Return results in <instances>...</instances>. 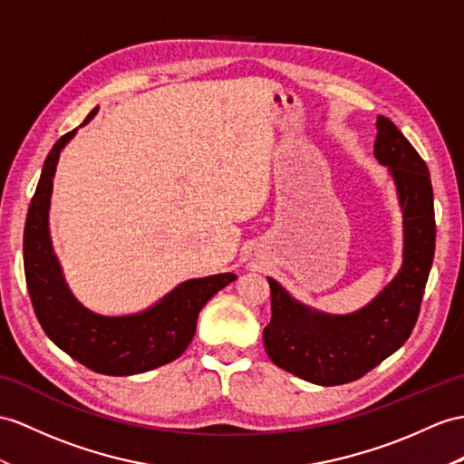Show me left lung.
<instances>
[{
    "label": "left lung",
    "instance_id": "8db88e82",
    "mask_svg": "<svg viewBox=\"0 0 464 464\" xmlns=\"http://www.w3.org/2000/svg\"><path fill=\"white\" fill-rule=\"evenodd\" d=\"M374 155L388 165L403 212V262L390 284L364 309L350 314L314 311L293 299L276 279L266 353L276 366L319 386L362 378L408 341L423 299L435 254V210L429 169L388 118L378 116Z\"/></svg>",
    "mask_w": 464,
    "mask_h": 464
}]
</instances>
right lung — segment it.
<instances>
[{
	"mask_svg": "<svg viewBox=\"0 0 464 464\" xmlns=\"http://www.w3.org/2000/svg\"><path fill=\"white\" fill-rule=\"evenodd\" d=\"M98 108L84 120L94 118ZM82 123V126H84ZM76 130L53 145L43 165L35 195L31 198L24 264L29 297L37 319L51 341L86 368L106 376H131L160 368L185 353L197 331V319L212 295L236 279L218 274L188 279L157 301L153 307L126 317H104L78 303L63 277L49 234L53 177L63 147Z\"/></svg>",
	"mask_w": 464,
	"mask_h": 464,
	"instance_id": "obj_1",
	"label": "right lung"
}]
</instances>
